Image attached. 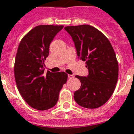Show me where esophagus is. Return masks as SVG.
Here are the masks:
<instances>
[{"instance_id": "obj_1", "label": "esophagus", "mask_w": 134, "mask_h": 134, "mask_svg": "<svg viewBox=\"0 0 134 134\" xmlns=\"http://www.w3.org/2000/svg\"><path fill=\"white\" fill-rule=\"evenodd\" d=\"M74 75H71V74H68V79H72V78H74Z\"/></svg>"}]
</instances>
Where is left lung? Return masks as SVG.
<instances>
[{"mask_svg":"<svg viewBox=\"0 0 134 134\" xmlns=\"http://www.w3.org/2000/svg\"><path fill=\"white\" fill-rule=\"evenodd\" d=\"M74 42L77 55L86 61L87 76H76L81 83L74 93L79 106L96 108L103 106L114 93L119 76V65L114 50L100 31L89 25L66 26Z\"/></svg>","mask_w":134,"mask_h":134,"instance_id":"obj_1","label":"left lung"}]
</instances>
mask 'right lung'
<instances>
[{
  "label": "right lung",
  "instance_id": "obj_1",
  "mask_svg": "<svg viewBox=\"0 0 134 134\" xmlns=\"http://www.w3.org/2000/svg\"><path fill=\"white\" fill-rule=\"evenodd\" d=\"M63 26L41 25L23 37L18 48L14 65L15 83L20 95L32 108L44 111L55 106L63 85L65 72L44 73V61L49 46Z\"/></svg>",
  "mask_w": 134,
  "mask_h": 134
}]
</instances>
